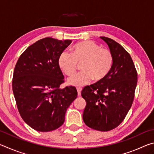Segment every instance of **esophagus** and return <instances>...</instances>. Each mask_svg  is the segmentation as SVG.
<instances>
[{"mask_svg": "<svg viewBox=\"0 0 154 154\" xmlns=\"http://www.w3.org/2000/svg\"><path fill=\"white\" fill-rule=\"evenodd\" d=\"M77 94H78V96H80L81 95V92H82V88H77Z\"/></svg>", "mask_w": 154, "mask_h": 154, "instance_id": "esophagus-1", "label": "esophagus"}]
</instances>
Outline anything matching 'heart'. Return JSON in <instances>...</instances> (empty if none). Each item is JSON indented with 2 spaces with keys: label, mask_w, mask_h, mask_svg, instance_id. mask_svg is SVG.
Here are the masks:
<instances>
[{
  "label": "heart",
  "mask_w": 154,
  "mask_h": 154,
  "mask_svg": "<svg viewBox=\"0 0 154 154\" xmlns=\"http://www.w3.org/2000/svg\"><path fill=\"white\" fill-rule=\"evenodd\" d=\"M113 64L111 51L90 40L76 43L72 48V54L63 51L58 58L60 68L68 76H72L78 64H82V71L68 80V83L74 86H83L92 79L95 82L104 79L110 72Z\"/></svg>",
  "instance_id": "1"
}]
</instances>
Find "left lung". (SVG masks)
Wrapping results in <instances>:
<instances>
[{
    "instance_id": "obj_1",
    "label": "left lung",
    "mask_w": 154,
    "mask_h": 154,
    "mask_svg": "<svg viewBox=\"0 0 154 154\" xmlns=\"http://www.w3.org/2000/svg\"><path fill=\"white\" fill-rule=\"evenodd\" d=\"M107 43L113 56L110 72L105 79L82 91L86 101L83 119L86 126L99 131L118 127L133 103L137 84V72L131 56L120 44L100 36Z\"/></svg>"
}]
</instances>
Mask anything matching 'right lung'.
Here are the masks:
<instances>
[{"label":"right lung","instance_id":"add662e5","mask_svg":"<svg viewBox=\"0 0 154 154\" xmlns=\"http://www.w3.org/2000/svg\"><path fill=\"white\" fill-rule=\"evenodd\" d=\"M71 42L42 38L28 47L15 64L12 88L18 111L23 120L37 131L60 127L66 109L77 96L75 87L60 88L64 77L58 58Z\"/></svg>","mask_w":154,"mask_h":154}]
</instances>
